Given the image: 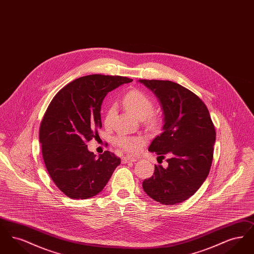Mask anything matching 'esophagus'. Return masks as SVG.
Instances as JSON below:
<instances>
[{
  "mask_svg": "<svg viewBox=\"0 0 254 254\" xmlns=\"http://www.w3.org/2000/svg\"><path fill=\"white\" fill-rule=\"evenodd\" d=\"M137 158L130 157V156H124L122 158V163L123 164H127V163H133L136 162Z\"/></svg>",
  "mask_w": 254,
  "mask_h": 254,
  "instance_id": "esophagus-1",
  "label": "esophagus"
}]
</instances>
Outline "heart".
Wrapping results in <instances>:
<instances>
[{"label":"heart","instance_id":"obj_1","mask_svg":"<svg viewBox=\"0 0 254 254\" xmlns=\"http://www.w3.org/2000/svg\"><path fill=\"white\" fill-rule=\"evenodd\" d=\"M123 105L125 109L131 112L134 116L139 119L148 118L152 120L151 113L154 109L153 103L150 98L140 90H132L127 93L123 98ZM116 109L114 107H110L107 110L105 116V125L111 127L114 120ZM115 145L119 146L123 150L127 152H137L142 145L144 144V139L138 136H127L119 135L114 140Z\"/></svg>","mask_w":254,"mask_h":254}]
</instances>
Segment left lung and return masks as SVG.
<instances>
[{
  "label": "left lung",
  "mask_w": 254,
  "mask_h": 254,
  "mask_svg": "<svg viewBox=\"0 0 254 254\" xmlns=\"http://www.w3.org/2000/svg\"><path fill=\"white\" fill-rule=\"evenodd\" d=\"M160 101L163 132L148 147L168 167L155 166L143 182L150 198L163 205H176L192 196L205 182L213 159L215 128L204 102L188 88L171 81L139 80Z\"/></svg>",
  "instance_id": "1"
}]
</instances>
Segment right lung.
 Returning <instances> with one entry per match:
<instances>
[{
	"mask_svg": "<svg viewBox=\"0 0 254 254\" xmlns=\"http://www.w3.org/2000/svg\"><path fill=\"white\" fill-rule=\"evenodd\" d=\"M130 82L122 76L87 75L64 86L50 102L40 125L39 141L49 176L67 197L95 196L121 164L108 150L96 158L86 143L102 127L100 111L105 97Z\"/></svg>",
	"mask_w": 254,
	"mask_h": 254,
	"instance_id": "obj_1",
	"label": "right lung"
}]
</instances>
